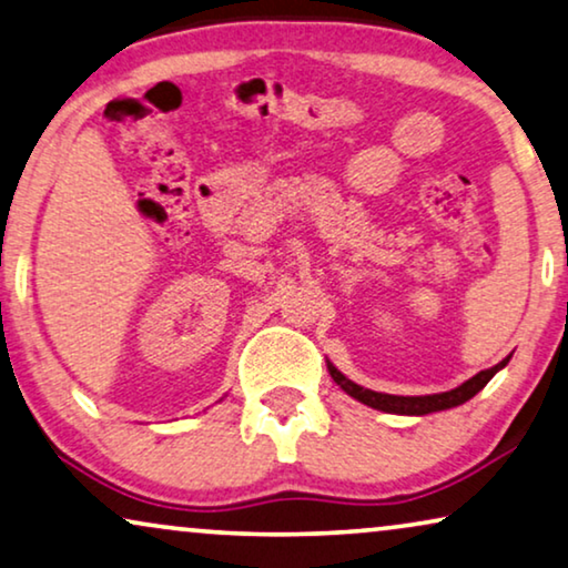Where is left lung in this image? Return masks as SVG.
Listing matches in <instances>:
<instances>
[{
  "label": "left lung",
  "mask_w": 568,
  "mask_h": 568,
  "mask_svg": "<svg viewBox=\"0 0 568 568\" xmlns=\"http://www.w3.org/2000/svg\"><path fill=\"white\" fill-rule=\"evenodd\" d=\"M507 362H509V356L504 362L496 364V367L478 372L476 377H470L468 383H463L460 387H455V390L434 393V395H387V393H375V390H367V387L352 383V379L341 375V372L333 367L331 362H328V372H331V377L336 379V385H341V390L348 393V395H352V398H356L359 403H364V406L385 410V414L424 416V414H434V410H447V408L463 406L465 400H470L473 395L484 390L488 379H491L501 367H507Z\"/></svg>",
  "instance_id": "8db88e82"
}]
</instances>
